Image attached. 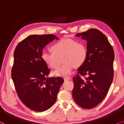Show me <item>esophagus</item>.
I'll list each match as a JSON object with an SVG mask.
<instances>
[{
  "label": "esophagus",
  "mask_w": 124,
  "mask_h": 124,
  "mask_svg": "<svg viewBox=\"0 0 124 124\" xmlns=\"http://www.w3.org/2000/svg\"><path fill=\"white\" fill-rule=\"evenodd\" d=\"M70 79H71V78L69 77H64V80H70Z\"/></svg>",
  "instance_id": "obj_1"
}]
</instances>
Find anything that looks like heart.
<instances>
[{
    "label": "heart",
    "mask_w": 124,
    "mask_h": 124,
    "mask_svg": "<svg viewBox=\"0 0 124 124\" xmlns=\"http://www.w3.org/2000/svg\"><path fill=\"white\" fill-rule=\"evenodd\" d=\"M50 50L52 54L43 53L41 58L47 67L55 69L59 65L58 58L62 56L63 65L54 72L57 77L70 75L75 66H82L88 57V50L85 43L74 39H61L50 46Z\"/></svg>",
    "instance_id": "obj_1"
}]
</instances>
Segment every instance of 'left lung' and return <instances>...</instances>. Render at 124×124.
Listing matches in <instances>:
<instances>
[{
  "label": "left lung",
  "instance_id": "left-lung-1",
  "mask_svg": "<svg viewBox=\"0 0 124 124\" xmlns=\"http://www.w3.org/2000/svg\"><path fill=\"white\" fill-rule=\"evenodd\" d=\"M75 36L87 41L88 57L73 77L72 97L80 107L92 109L105 98L113 81L115 53L107 37L98 29Z\"/></svg>",
  "mask_w": 124,
  "mask_h": 124
}]
</instances>
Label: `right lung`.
<instances>
[{
    "instance_id": "obj_1",
    "label": "right lung",
    "mask_w": 124,
    "mask_h": 124,
    "mask_svg": "<svg viewBox=\"0 0 124 124\" xmlns=\"http://www.w3.org/2000/svg\"><path fill=\"white\" fill-rule=\"evenodd\" d=\"M58 39L54 34L30 35L14 51L11 77L18 96L23 103L36 112L45 111L55 103L62 78H49L50 70L41 58L43 49Z\"/></svg>"
}]
</instances>
